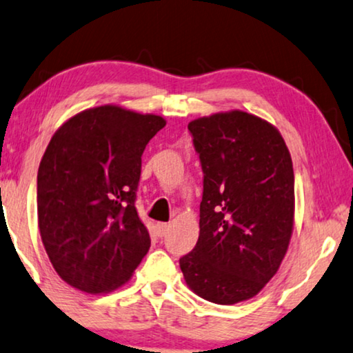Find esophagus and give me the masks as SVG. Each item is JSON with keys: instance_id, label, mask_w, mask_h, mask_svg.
I'll return each mask as SVG.
<instances>
[{"instance_id": "esophagus-1", "label": "esophagus", "mask_w": 353, "mask_h": 353, "mask_svg": "<svg viewBox=\"0 0 353 353\" xmlns=\"http://www.w3.org/2000/svg\"><path fill=\"white\" fill-rule=\"evenodd\" d=\"M168 229H170V224H168V223H157V226H156L157 236L165 237L167 232H168Z\"/></svg>"}]
</instances>
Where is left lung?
<instances>
[{
    "label": "left lung",
    "instance_id": "8db88e82",
    "mask_svg": "<svg viewBox=\"0 0 353 353\" xmlns=\"http://www.w3.org/2000/svg\"><path fill=\"white\" fill-rule=\"evenodd\" d=\"M201 159L199 240L180 258L188 287L214 304L253 298L288 250L294 216L293 162L280 132L229 111L188 125Z\"/></svg>",
    "mask_w": 353,
    "mask_h": 353
}]
</instances>
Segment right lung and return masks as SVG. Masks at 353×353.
<instances>
[{
    "instance_id": "add662e5",
    "label": "right lung",
    "mask_w": 353,
    "mask_h": 353,
    "mask_svg": "<svg viewBox=\"0 0 353 353\" xmlns=\"http://www.w3.org/2000/svg\"><path fill=\"white\" fill-rule=\"evenodd\" d=\"M164 125L161 116L105 105L73 116L49 141L38 170V224L71 287L116 290L150 250L135 201L141 154Z\"/></svg>"
}]
</instances>
